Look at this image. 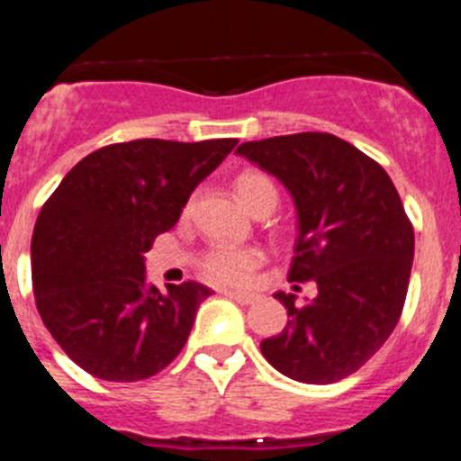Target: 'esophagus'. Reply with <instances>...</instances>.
<instances>
[{
    "label": "esophagus",
    "instance_id": "34e87169",
    "mask_svg": "<svg viewBox=\"0 0 461 461\" xmlns=\"http://www.w3.org/2000/svg\"><path fill=\"white\" fill-rule=\"evenodd\" d=\"M223 295H226V297H230V300H235V303H238V304H244V307H247V304H254L256 300H258V295H254V293L226 291V293H223Z\"/></svg>",
    "mask_w": 461,
    "mask_h": 461
}]
</instances>
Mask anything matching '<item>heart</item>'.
Here are the masks:
<instances>
[{"label": "heart", "instance_id": "1", "mask_svg": "<svg viewBox=\"0 0 461 461\" xmlns=\"http://www.w3.org/2000/svg\"><path fill=\"white\" fill-rule=\"evenodd\" d=\"M240 198L254 214L275 210L279 203V189L266 173L244 170L235 180ZM263 251L254 247H212L201 258V272L207 281L219 286H242L254 279L256 270L263 266Z\"/></svg>", "mask_w": 461, "mask_h": 461}]
</instances>
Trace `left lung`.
I'll return each instance as SVG.
<instances>
[{"label":"left lung","instance_id":"1","mask_svg":"<svg viewBox=\"0 0 461 461\" xmlns=\"http://www.w3.org/2000/svg\"><path fill=\"white\" fill-rule=\"evenodd\" d=\"M238 154L291 191L300 233L288 281L319 288L303 307L293 293H275L291 321L260 341V351L293 381L323 385L351 376L393 335L409 291L413 223L393 180L332 133L242 142Z\"/></svg>","mask_w":461,"mask_h":461}]
</instances>
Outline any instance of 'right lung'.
<instances>
[{"instance_id":"add662e5","label":"right lung","mask_w":461,"mask_h":461,"mask_svg":"<svg viewBox=\"0 0 461 461\" xmlns=\"http://www.w3.org/2000/svg\"><path fill=\"white\" fill-rule=\"evenodd\" d=\"M235 145V138L105 145L73 166L43 203L32 235L36 309L87 374L142 381L180 356L212 291L185 281L161 293L142 254L177 223L191 191Z\"/></svg>"}]
</instances>
